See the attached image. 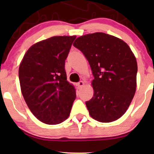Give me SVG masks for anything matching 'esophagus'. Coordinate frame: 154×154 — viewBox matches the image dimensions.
Wrapping results in <instances>:
<instances>
[{
  "label": "esophagus",
  "instance_id": "esophagus-1",
  "mask_svg": "<svg viewBox=\"0 0 154 154\" xmlns=\"http://www.w3.org/2000/svg\"><path fill=\"white\" fill-rule=\"evenodd\" d=\"M77 85L79 86V88L83 87V86L84 85V82H83V81H79V83H77Z\"/></svg>",
  "mask_w": 154,
  "mask_h": 154
}]
</instances>
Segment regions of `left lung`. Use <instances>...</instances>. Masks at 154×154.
<instances>
[{
  "label": "left lung",
  "instance_id": "1",
  "mask_svg": "<svg viewBox=\"0 0 154 154\" xmlns=\"http://www.w3.org/2000/svg\"><path fill=\"white\" fill-rule=\"evenodd\" d=\"M73 46L85 55L94 78L93 97L85 102L90 116L102 123L119 119L136 91L137 64L131 49L122 40L102 32L79 37Z\"/></svg>",
  "mask_w": 154,
  "mask_h": 154
}]
</instances>
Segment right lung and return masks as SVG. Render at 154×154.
<instances>
[{
	"label": "right lung",
	"instance_id": "add662e5",
	"mask_svg": "<svg viewBox=\"0 0 154 154\" xmlns=\"http://www.w3.org/2000/svg\"><path fill=\"white\" fill-rule=\"evenodd\" d=\"M76 36H53L27 50L19 68L22 95L31 112L49 125L68 119L76 94L66 81L65 60Z\"/></svg>",
	"mask_w": 154,
	"mask_h": 154
}]
</instances>
